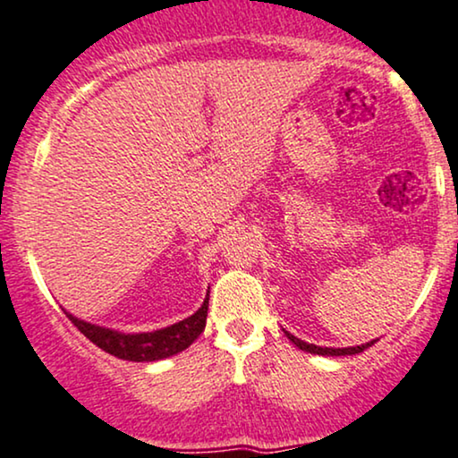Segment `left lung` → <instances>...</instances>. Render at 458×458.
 I'll use <instances>...</instances> for the list:
<instances>
[{"instance_id": "8db88e82", "label": "left lung", "mask_w": 458, "mask_h": 458, "mask_svg": "<svg viewBox=\"0 0 458 458\" xmlns=\"http://www.w3.org/2000/svg\"><path fill=\"white\" fill-rule=\"evenodd\" d=\"M284 333L299 350H303V352H312V354H323V357H346V354H359V352H363L365 348L374 346V342H376L374 340V342H367V344H360V346H350V348H320V346H314V344L299 340V337H295L289 331H284Z\"/></svg>"}]
</instances>
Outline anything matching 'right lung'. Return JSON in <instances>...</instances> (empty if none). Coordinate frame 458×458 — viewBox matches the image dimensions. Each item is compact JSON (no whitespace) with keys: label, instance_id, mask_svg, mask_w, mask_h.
<instances>
[{"label":"right lung","instance_id":"right-lung-1","mask_svg":"<svg viewBox=\"0 0 458 458\" xmlns=\"http://www.w3.org/2000/svg\"><path fill=\"white\" fill-rule=\"evenodd\" d=\"M208 299H210V295L203 299L201 308L189 318L148 333H123L76 318L67 310H64V312L78 327L82 335H87L95 346L106 350L108 354H114L123 360H133V363H150V360H161L182 352L201 335V331L206 329Z\"/></svg>","mask_w":458,"mask_h":458}]
</instances>
